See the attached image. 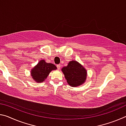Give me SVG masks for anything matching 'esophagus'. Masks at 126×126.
Wrapping results in <instances>:
<instances>
[{"mask_svg": "<svg viewBox=\"0 0 126 126\" xmlns=\"http://www.w3.org/2000/svg\"><path fill=\"white\" fill-rule=\"evenodd\" d=\"M57 68H58V69H60V68H61V65L60 64H57Z\"/></svg>", "mask_w": 126, "mask_h": 126, "instance_id": "34e87169", "label": "esophagus"}]
</instances>
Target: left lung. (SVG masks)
Here are the masks:
<instances>
[{
  "label": "left lung",
  "instance_id": "8db88e82",
  "mask_svg": "<svg viewBox=\"0 0 126 126\" xmlns=\"http://www.w3.org/2000/svg\"><path fill=\"white\" fill-rule=\"evenodd\" d=\"M67 83L72 87H77L83 83L86 79V70L76 61L69 62L62 69Z\"/></svg>",
  "mask_w": 126,
  "mask_h": 126
}]
</instances>
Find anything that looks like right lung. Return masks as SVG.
<instances>
[{
    "label": "right lung",
    "instance_id": "1",
    "mask_svg": "<svg viewBox=\"0 0 126 126\" xmlns=\"http://www.w3.org/2000/svg\"><path fill=\"white\" fill-rule=\"evenodd\" d=\"M56 69L57 67L54 64L47 63L44 60H42L32 70L31 74L34 80L40 83L46 79L50 71Z\"/></svg>",
    "mask_w": 126,
    "mask_h": 126
}]
</instances>
